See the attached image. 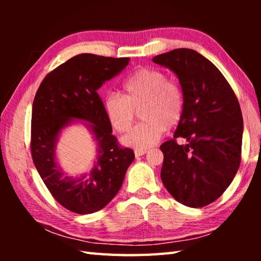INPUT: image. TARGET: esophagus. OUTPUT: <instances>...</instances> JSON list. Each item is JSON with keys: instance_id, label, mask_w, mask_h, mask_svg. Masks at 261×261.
<instances>
[{"instance_id": "esophagus-1", "label": "esophagus", "mask_w": 261, "mask_h": 261, "mask_svg": "<svg viewBox=\"0 0 261 261\" xmlns=\"http://www.w3.org/2000/svg\"><path fill=\"white\" fill-rule=\"evenodd\" d=\"M146 153H147L146 149H136L135 155H136V158H139V156L144 155V154H146Z\"/></svg>"}]
</instances>
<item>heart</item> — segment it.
Here are the masks:
<instances>
[{"label":"heart","instance_id":"obj_1","mask_svg":"<svg viewBox=\"0 0 261 261\" xmlns=\"http://www.w3.org/2000/svg\"><path fill=\"white\" fill-rule=\"evenodd\" d=\"M124 95L108 93L103 99L106 116L117 132L129 131L140 112L144 122L123 138V144L147 149L161 139L166 129H173L184 114V93L177 83L168 81L161 70L140 68L123 84Z\"/></svg>","mask_w":261,"mask_h":261}]
</instances>
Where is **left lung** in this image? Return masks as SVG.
<instances>
[{
    "mask_svg": "<svg viewBox=\"0 0 261 261\" xmlns=\"http://www.w3.org/2000/svg\"><path fill=\"white\" fill-rule=\"evenodd\" d=\"M153 62L177 76L185 101L174 139L160 146L162 183L180 204L207 206L226 191L241 165L240 103L220 70L196 50L178 48ZM179 136L188 143L178 145Z\"/></svg>",
    "mask_w": 261,
    "mask_h": 261,
    "instance_id": "8db88e82",
    "label": "left lung"
}]
</instances>
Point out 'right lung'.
I'll return each mask as SVG.
<instances>
[{"mask_svg":"<svg viewBox=\"0 0 261 261\" xmlns=\"http://www.w3.org/2000/svg\"><path fill=\"white\" fill-rule=\"evenodd\" d=\"M129 57L79 54L48 73L32 106L31 153L43 183L57 202L77 214L102 210L121 189L135 160L131 148L118 146L98 94L102 84L129 64ZM84 120L97 143V160L77 178L57 165L56 144L64 127Z\"/></svg>","mask_w":261,"mask_h":261,"instance_id":"1","label":"right lung"}]
</instances>
